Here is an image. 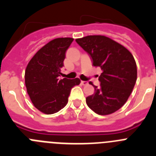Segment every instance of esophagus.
<instances>
[{
	"instance_id": "34e87169",
	"label": "esophagus",
	"mask_w": 156,
	"mask_h": 156,
	"mask_svg": "<svg viewBox=\"0 0 156 156\" xmlns=\"http://www.w3.org/2000/svg\"><path fill=\"white\" fill-rule=\"evenodd\" d=\"M88 83V82H87V81H81V84L82 85H87Z\"/></svg>"
}]
</instances>
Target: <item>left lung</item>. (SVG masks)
Here are the masks:
<instances>
[{"instance_id":"8db88e82","label":"left lung","mask_w":156,"mask_h":156,"mask_svg":"<svg viewBox=\"0 0 156 156\" xmlns=\"http://www.w3.org/2000/svg\"><path fill=\"white\" fill-rule=\"evenodd\" d=\"M76 43L91 57L93 65L102 73L94 86V94L88 96V107L98 115L113 113L126 102L137 80V65L132 54L122 44L101 35L78 38Z\"/></svg>"}]
</instances>
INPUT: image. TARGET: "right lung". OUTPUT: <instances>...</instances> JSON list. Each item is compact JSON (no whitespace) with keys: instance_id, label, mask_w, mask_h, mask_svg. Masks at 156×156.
<instances>
[{"instance_id":"right-lung-1","label":"right lung","mask_w":156,"mask_h":156,"mask_svg":"<svg viewBox=\"0 0 156 156\" xmlns=\"http://www.w3.org/2000/svg\"><path fill=\"white\" fill-rule=\"evenodd\" d=\"M71 37L56 38L45 44L30 59L25 72V83L32 103L44 114H54L68 103L71 89L79 78L58 79L65 54L73 41Z\"/></svg>"}]
</instances>
